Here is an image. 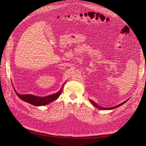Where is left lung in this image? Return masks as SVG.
I'll return each instance as SVG.
<instances>
[{
  "mask_svg": "<svg viewBox=\"0 0 146 146\" xmlns=\"http://www.w3.org/2000/svg\"><path fill=\"white\" fill-rule=\"evenodd\" d=\"M128 101V100H127ZM127 101H125V102H122V103H121V104H120L119 105H117V106H114V107H112V108H103V107H101V106H98L96 104H95L94 101H91V100H90V102L96 108H98V109H99V110H112V109H115V108H117V107H119V106H120L121 105H123L124 104H125Z\"/></svg>",
  "mask_w": 146,
  "mask_h": 146,
  "instance_id": "1",
  "label": "left lung"
}]
</instances>
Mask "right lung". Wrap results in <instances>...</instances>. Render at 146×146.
<instances>
[{
    "label": "right lung",
    "instance_id": "1",
    "mask_svg": "<svg viewBox=\"0 0 146 146\" xmlns=\"http://www.w3.org/2000/svg\"><path fill=\"white\" fill-rule=\"evenodd\" d=\"M63 88V86L61 88V89L58 91L57 93L53 94L51 95H49L45 97H38L36 96H34L33 95H29V94H26V95H21L19 94H18L16 90H15V93L17 94L18 96L21 98L22 100L24 101H25L29 104H32L35 106H42L47 105L54 101H55L57 99L60 95L62 92V89Z\"/></svg>",
    "mask_w": 146,
    "mask_h": 146
}]
</instances>
